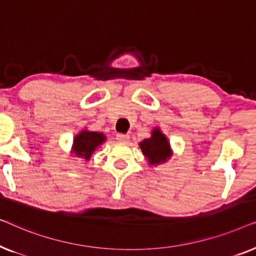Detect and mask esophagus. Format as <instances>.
I'll list each match as a JSON object with an SVG mask.
<instances>
[{"label": "esophagus", "mask_w": 256, "mask_h": 256, "mask_svg": "<svg viewBox=\"0 0 256 256\" xmlns=\"http://www.w3.org/2000/svg\"><path fill=\"white\" fill-rule=\"evenodd\" d=\"M116 140L118 142H127L129 140V135L128 134H121V132H118V134H116Z\"/></svg>", "instance_id": "obj_1"}]
</instances>
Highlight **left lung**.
Returning <instances> with one entry per match:
<instances>
[{
    "mask_svg": "<svg viewBox=\"0 0 256 256\" xmlns=\"http://www.w3.org/2000/svg\"><path fill=\"white\" fill-rule=\"evenodd\" d=\"M140 146H141L143 155L146 157L149 164L152 166L166 162L171 156L169 142L158 129L152 130V138L143 140L140 143Z\"/></svg>",
    "mask_w": 256,
    "mask_h": 256,
    "instance_id": "left-lung-1",
    "label": "left lung"
}]
</instances>
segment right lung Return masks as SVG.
<instances>
[{"mask_svg":"<svg viewBox=\"0 0 256 256\" xmlns=\"http://www.w3.org/2000/svg\"><path fill=\"white\" fill-rule=\"evenodd\" d=\"M106 136L101 132H87L84 130L74 138V152L76 156L84 157L87 160L92 156V152L99 146L101 143L104 142Z\"/></svg>","mask_w":256,"mask_h":256,"instance_id":"obj_1","label":"right lung"}]
</instances>
